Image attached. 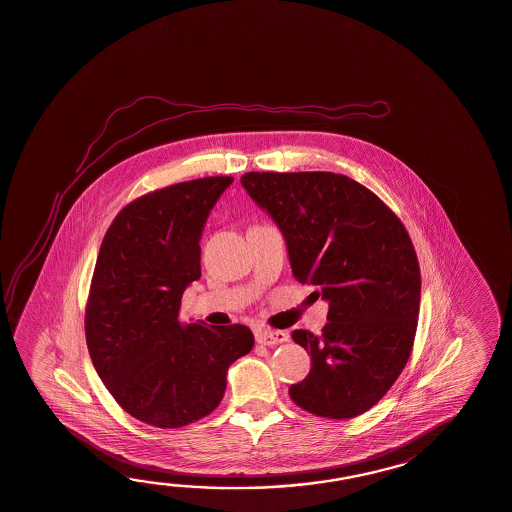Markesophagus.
<instances>
[{"label": "esophagus", "mask_w": 512, "mask_h": 512, "mask_svg": "<svg viewBox=\"0 0 512 512\" xmlns=\"http://www.w3.org/2000/svg\"><path fill=\"white\" fill-rule=\"evenodd\" d=\"M256 341L260 345L265 346L282 345V343L287 341V333L282 332V330H267V328H263V330L256 332Z\"/></svg>", "instance_id": "34e87169"}]
</instances>
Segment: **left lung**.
Wrapping results in <instances>:
<instances>
[{
  "mask_svg": "<svg viewBox=\"0 0 512 512\" xmlns=\"http://www.w3.org/2000/svg\"><path fill=\"white\" fill-rule=\"evenodd\" d=\"M250 199L286 239L298 282L328 304L322 335L291 333L311 370L289 387L313 415L354 418L378 404L404 370L420 309V267L411 238L378 195L328 171L241 177Z\"/></svg>",
  "mask_w": 512,
  "mask_h": 512,
  "instance_id": "8db88e82",
  "label": "left lung"
}]
</instances>
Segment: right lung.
<instances>
[{
	"label": "right lung",
	"mask_w": 512,
	"mask_h": 512,
	"mask_svg": "<svg viewBox=\"0 0 512 512\" xmlns=\"http://www.w3.org/2000/svg\"><path fill=\"white\" fill-rule=\"evenodd\" d=\"M232 177L151 191L108 226L84 332L99 378L129 415L155 428L188 426L223 400L226 370L249 354L247 326L184 324V289L201 278L206 219Z\"/></svg>",
	"instance_id": "right-lung-1"
}]
</instances>
